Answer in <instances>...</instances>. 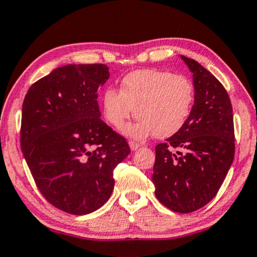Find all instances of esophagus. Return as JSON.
<instances>
[{
  "instance_id": "1",
  "label": "esophagus",
  "mask_w": 257,
  "mask_h": 257,
  "mask_svg": "<svg viewBox=\"0 0 257 257\" xmlns=\"http://www.w3.org/2000/svg\"><path fill=\"white\" fill-rule=\"evenodd\" d=\"M129 146H131L132 151H136V149H139L140 147H141V145L138 144V142H134V141L129 142Z\"/></svg>"
}]
</instances>
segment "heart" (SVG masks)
I'll return each instance as SVG.
<instances>
[{"instance_id":"b5f03b06","label":"heart","mask_w":257,"mask_h":257,"mask_svg":"<svg viewBox=\"0 0 257 257\" xmlns=\"http://www.w3.org/2000/svg\"><path fill=\"white\" fill-rule=\"evenodd\" d=\"M194 102V86L183 74L170 71L139 70L123 78L121 90L109 87L102 95L106 121L122 128L135 113L140 119L126 126L131 138L144 140L154 135L165 139L186 124Z\"/></svg>"}]
</instances>
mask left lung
<instances>
[{
	"instance_id": "8db88e82",
	"label": "left lung",
	"mask_w": 257,
	"mask_h": 257,
	"mask_svg": "<svg viewBox=\"0 0 257 257\" xmlns=\"http://www.w3.org/2000/svg\"><path fill=\"white\" fill-rule=\"evenodd\" d=\"M193 73L194 104L186 124L155 147L152 180L161 204L193 212L215 198L235 155L232 106L224 86L198 61L180 56Z\"/></svg>"
}]
</instances>
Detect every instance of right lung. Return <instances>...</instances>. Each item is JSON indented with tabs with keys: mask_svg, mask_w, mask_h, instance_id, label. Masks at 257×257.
Instances as JSON below:
<instances>
[{
	"mask_svg": "<svg viewBox=\"0 0 257 257\" xmlns=\"http://www.w3.org/2000/svg\"><path fill=\"white\" fill-rule=\"evenodd\" d=\"M104 64L58 67L29 87L20 142L33 179L48 203L87 215L111 196L113 170L131 153L125 139L100 119L97 91Z\"/></svg>",
	"mask_w": 257,
	"mask_h": 257,
	"instance_id": "add662e5",
	"label": "right lung"
}]
</instances>
